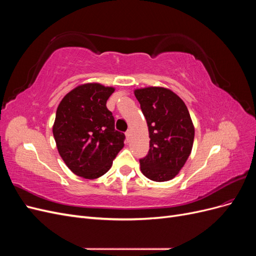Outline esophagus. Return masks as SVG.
<instances>
[{"mask_svg":"<svg viewBox=\"0 0 256 256\" xmlns=\"http://www.w3.org/2000/svg\"><path fill=\"white\" fill-rule=\"evenodd\" d=\"M125 134H126V138H127V141H129V138H130V130H127Z\"/></svg>","mask_w":256,"mask_h":256,"instance_id":"1","label":"esophagus"}]
</instances>
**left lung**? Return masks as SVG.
Instances as JSON below:
<instances>
[{"label":"left lung","instance_id":"obj_1","mask_svg":"<svg viewBox=\"0 0 256 256\" xmlns=\"http://www.w3.org/2000/svg\"><path fill=\"white\" fill-rule=\"evenodd\" d=\"M150 131V150L140 159L141 172L154 182L174 178L187 161L194 127L184 102L172 90L146 88L134 90Z\"/></svg>","mask_w":256,"mask_h":256}]
</instances>
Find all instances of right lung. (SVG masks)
Returning a JSON list of instances; mask_svg holds the SVG:
<instances>
[{"label": "right lung", "mask_w": 256, "mask_h": 256, "mask_svg": "<svg viewBox=\"0 0 256 256\" xmlns=\"http://www.w3.org/2000/svg\"><path fill=\"white\" fill-rule=\"evenodd\" d=\"M114 92L98 83L80 85L58 106L53 136L66 166L78 176L97 178L109 171L124 147L106 100Z\"/></svg>", "instance_id": "obj_1"}]
</instances>
